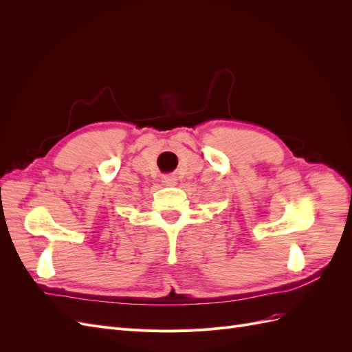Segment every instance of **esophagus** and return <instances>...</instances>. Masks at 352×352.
<instances>
[{
	"instance_id": "obj_1",
	"label": "esophagus",
	"mask_w": 352,
	"mask_h": 352,
	"mask_svg": "<svg viewBox=\"0 0 352 352\" xmlns=\"http://www.w3.org/2000/svg\"><path fill=\"white\" fill-rule=\"evenodd\" d=\"M163 182H164V185H175L176 179H175V176H164Z\"/></svg>"
}]
</instances>
